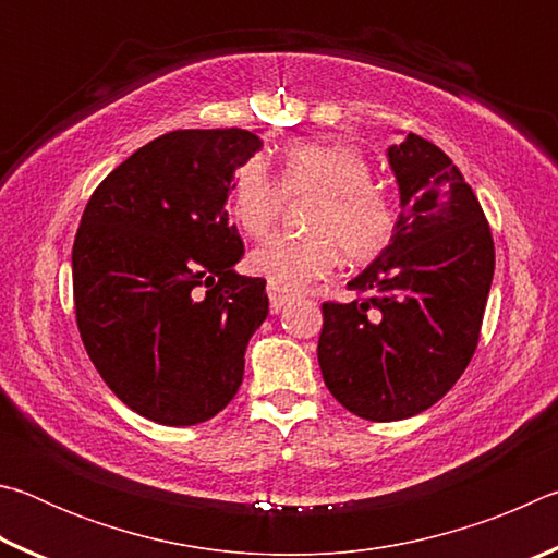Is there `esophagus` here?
<instances>
[{
	"label": "esophagus",
	"instance_id": "1",
	"mask_svg": "<svg viewBox=\"0 0 558 558\" xmlns=\"http://www.w3.org/2000/svg\"><path fill=\"white\" fill-rule=\"evenodd\" d=\"M268 300H270V310H272V313H280V310L288 305L290 295H288L286 290H280V288H276V286H268Z\"/></svg>",
	"mask_w": 558,
	"mask_h": 558
}]
</instances>
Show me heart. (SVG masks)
I'll return each instance as SVG.
<instances>
[{
  "mask_svg": "<svg viewBox=\"0 0 558 558\" xmlns=\"http://www.w3.org/2000/svg\"><path fill=\"white\" fill-rule=\"evenodd\" d=\"M286 196H315L310 235H272L253 248L248 266L280 290H302L337 266L366 263L389 245L396 209L372 184V165L356 147L302 140L286 147L278 182L260 157L241 165L231 184V211L241 229L258 239L278 223Z\"/></svg>",
  "mask_w": 558,
  "mask_h": 558,
  "instance_id": "heart-1",
  "label": "heart"
}]
</instances>
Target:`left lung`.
<instances>
[{
  "label": "left lung",
  "mask_w": 558,
  "mask_h": 558,
  "mask_svg": "<svg viewBox=\"0 0 558 558\" xmlns=\"http://www.w3.org/2000/svg\"><path fill=\"white\" fill-rule=\"evenodd\" d=\"M401 216L391 243L323 305L317 359L329 393L366 421H401L446 396L475 354L495 243L475 192L428 140L386 149Z\"/></svg>",
  "instance_id": "obj_1"
}]
</instances>
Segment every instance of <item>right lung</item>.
I'll list each match as a JSON object with an SVG mask.
<instances>
[{"instance_id": "add662e5", "label": "right lung", "mask_w": 558, "mask_h": 558, "mask_svg": "<svg viewBox=\"0 0 558 558\" xmlns=\"http://www.w3.org/2000/svg\"><path fill=\"white\" fill-rule=\"evenodd\" d=\"M258 132L174 130L112 169L73 241L75 319L118 399L162 426L229 405L245 347L268 317L266 280L243 256L226 199Z\"/></svg>"}]
</instances>
